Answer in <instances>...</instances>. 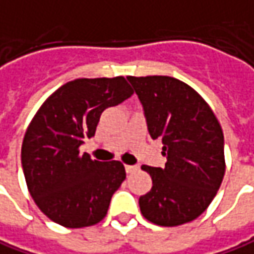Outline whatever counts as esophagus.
<instances>
[{"instance_id":"obj_1","label":"esophagus","mask_w":254,"mask_h":254,"mask_svg":"<svg viewBox=\"0 0 254 254\" xmlns=\"http://www.w3.org/2000/svg\"><path fill=\"white\" fill-rule=\"evenodd\" d=\"M125 170H127V173H133V171L137 170V166H125Z\"/></svg>"}]
</instances>
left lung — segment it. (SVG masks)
<instances>
[{"mask_svg": "<svg viewBox=\"0 0 254 254\" xmlns=\"http://www.w3.org/2000/svg\"><path fill=\"white\" fill-rule=\"evenodd\" d=\"M152 139L163 143L164 167L143 166L153 181L140 212L160 226L191 222L205 211L225 174L222 127L202 97L169 75L127 77Z\"/></svg>", "mask_w": 254, "mask_h": 254, "instance_id": "8db88e82", "label": "left lung"}]
</instances>
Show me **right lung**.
I'll list each match as a JSON object with an SVG mask.
<instances>
[{"mask_svg": "<svg viewBox=\"0 0 254 254\" xmlns=\"http://www.w3.org/2000/svg\"><path fill=\"white\" fill-rule=\"evenodd\" d=\"M132 94L124 77L77 78L53 92L33 117L23 137V174L33 201L53 222L85 228L105 218L125 167L92 160L78 149L95 135L101 114Z\"/></svg>", "mask_w": 254, "mask_h": 254, "instance_id": "1", "label": "right lung"}]
</instances>
